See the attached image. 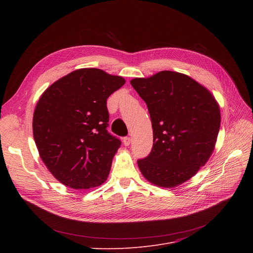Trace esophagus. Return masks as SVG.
Here are the masks:
<instances>
[{
  "instance_id": "esophagus-1",
  "label": "esophagus",
  "mask_w": 253,
  "mask_h": 253,
  "mask_svg": "<svg viewBox=\"0 0 253 253\" xmlns=\"http://www.w3.org/2000/svg\"><path fill=\"white\" fill-rule=\"evenodd\" d=\"M123 143L126 145V147H127V145H129L130 143H131V138L129 137V136H126V137H124L123 138Z\"/></svg>"
}]
</instances>
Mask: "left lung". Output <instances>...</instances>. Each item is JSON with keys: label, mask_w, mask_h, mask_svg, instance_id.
<instances>
[{"label": "left lung", "mask_w": 253, "mask_h": 253, "mask_svg": "<svg viewBox=\"0 0 253 253\" xmlns=\"http://www.w3.org/2000/svg\"><path fill=\"white\" fill-rule=\"evenodd\" d=\"M130 83L147 103L152 120V151L137 161L142 175L163 188L187 181L213 152L220 127L216 100L195 80L175 72Z\"/></svg>", "instance_id": "left-lung-1"}]
</instances>
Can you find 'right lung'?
<instances>
[{
    "label": "right lung",
    "mask_w": 253,
    "mask_h": 253,
    "mask_svg": "<svg viewBox=\"0 0 253 253\" xmlns=\"http://www.w3.org/2000/svg\"><path fill=\"white\" fill-rule=\"evenodd\" d=\"M124 84L122 77L81 69L40 97L33 119L35 142L49 171L66 187L88 190L108 178L121 140L106 130V99Z\"/></svg>",
    "instance_id": "obj_1"
}]
</instances>
